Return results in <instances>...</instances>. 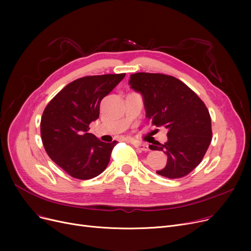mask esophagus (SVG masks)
Instances as JSON below:
<instances>
[{"label": "esophagus", "instance_id": "esophagus-1", "mask_svg": "<svg viewBox=\"0 0 251 251\" xmlns=\"http://www.w3.org/2000/svg\"><path fill=\"white\" fill-rule=\"evenodd\" d=\"M133 146L138 149L139 151H150V148H149V144L147 143H142V142H137V141H132Z\"/></svg>", "mask_w": 251, "mask_h": 251}]
</instances>
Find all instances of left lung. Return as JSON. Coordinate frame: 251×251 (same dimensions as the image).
I'll return each instance as SVG.
<instances>
[{"label": "left lung", "mask_w": 251, "mask_h": 251, "mask_svg": "<svg viewBox=\"0 0 251 251\" xmlns=\"http://www.w3.org/2000/svg\"><path fill=\"white\" fill-rule=\"evenodd\" d=\"M129 84L142 96L149 120L168 129L167 142L150 146L168 155L166 167L156 173L170 179L188 175L212 141V120L204 102L173 76L139 72L130 75Z\"/></svg>", "instance_id": "obj_1"}]
</instances>
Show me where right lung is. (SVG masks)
Segmentation results:
<instances>
[{
	"label": "right lung",
	"instance_id": "right-lung-1",
	"mask_svg": "<svg viewBox=\"0 0 251 251\" xmlns=\"http://www.w3.org/2000/svg\"><path fill=\"white\" fill-rule=\"evenodd\" d=\"M125 77L122 74L86 76L66 85L46 107L41 135L49 156L66 173L88 180L107 168L117 141L102 142L88 133L100 116L101 100Z\"/></svg>",
	"mask_w": 251,
	"mask_h": 251
}]
</instances>
